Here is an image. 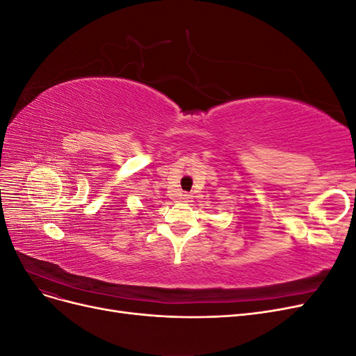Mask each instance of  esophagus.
<instances>
[{
    "label": "esophagus",
    "mask_w": 356,
    "mask_h": 356,
    "mask_svg": "<svg viewBox=\"0 0 356 356\" xmlns=\"http://www.w3.org/2000/svg\"><path fill=\"white\" fill-rule=\"evenodd\" d=\"M190 199H191V195H188V193H182V195H181V200L188 202Z\"/></svg>",
    "instance_id": "obj_1"
}]
</instances>
